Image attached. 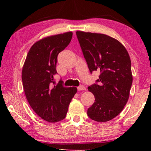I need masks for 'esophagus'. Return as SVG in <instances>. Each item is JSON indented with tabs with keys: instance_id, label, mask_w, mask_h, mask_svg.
<instances>
[{
	"instance_id": "obj_1",
	"label": "esophagus",
	"mask_w": 151,
	"mask_h": 151,
	"mask_svg": "<svg viewBox=\"0 0 151 151\" xmlns=\"http://www.w3.org/2000/svg\"><path fill=\"white\" fill-rule=\"evenodd\" d=\"M77 89L78 91H84V90H86V88L84 86H78L77 88Z\"/></svg>"
}]
</instances>
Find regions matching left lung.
<instances>
[{
	"instance_id": "8db88e82",
	"label": "left lung",
	"mask_w": 151,
	"mask_h": 151,
	"mask_svg": "<svg viewBox=\"0 0 151 151\" xmlns=\"http://www.w3.org/2000/svg\"><path fill=\"white\" fill-rule=\"evenodd\" d=\"M76 34L90 72L101 73L98 84L88 88L95 99L88 115L97 122L110 121L121 113L129 98L132 84L129 54L123 44L106 34Z\"/></svg>"
}]
</instances>
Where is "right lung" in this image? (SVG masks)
Here are the masks:
<instances>
[{
  "instance_id": "1",
  "label": "right lung",
  "mask_w": 151,
  "mask_h": 151,
  "mask_svg": "<svg viewBox=\"0 0 151 151\" xmlns=\"http://www.w3.org/2000/svg\"><path fill=\"white\" fill-rule=\"evenodd\" d=\"M73 32L45 37L36 41L28 52L22 69V81L25 95L38 116L49 123L63 120L76 93V87L66 88L54 84L58 54L68 45Z\"/></svg>"
}]
</instances>
